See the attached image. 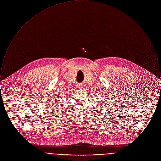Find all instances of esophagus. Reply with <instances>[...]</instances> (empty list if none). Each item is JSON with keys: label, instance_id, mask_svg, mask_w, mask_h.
<instances>
[{"label": "esophagus", "instance_id": "esophagus-1", "mask_svg": "<svg viewBox=\"0 0 161 161\" xmlns=\"http://www.w3.org/2000/svg\"><path fill=\"white\" fill-rule=\"evenodd\" d=\"M79 88H80V87H79Z\"/></svg>", "mask_w": 161, "mask_h": 161}]
</instances>
